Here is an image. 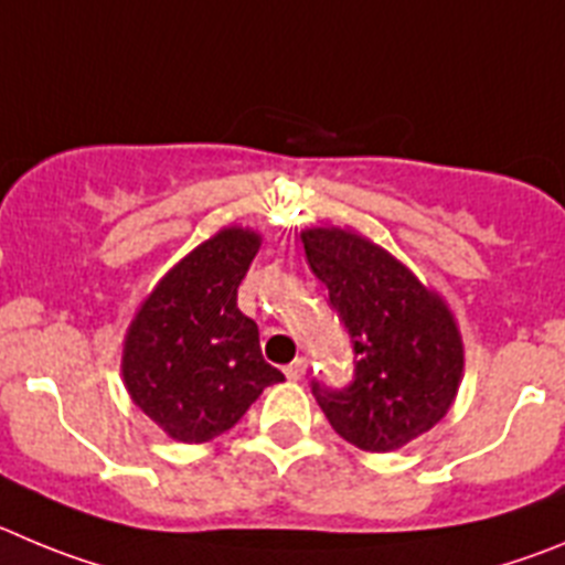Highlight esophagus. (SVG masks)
<instances>
[{"mask_svg": "<svg viewBox=\"0 0 565 565\" xmlns=\"http://www.w3.org/2000/svg\"><path fill=\"white\" fill-rule=\"evenodd\" d=\"M284 374H287V380H301L303 374H307V358H295L292 363L284 369Z\"/></svg>", "mask_w": 565, "mask_h": 565, "instance_id": "1", "label": "esophagus"}]
</instances>
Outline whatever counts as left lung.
I'll return each mask as SVG.
<instances>
[{"label": "left lung", "mask_w": 565, "mask_h": 565, "mask_svg": "<svg viewBox=\"0 0 565 565\" xmlns=\"http://www.w3.org/2000/svg\"><path fill=\"white\" fill-rule=\"evenodd\" d=\"M301 242L354 345L352 385L312 383L315 399L360 450H399L445 419L459 394V323L436 289L358 231L307 227Z\"/></svg>", "instance_id": "1"}]
</instances>
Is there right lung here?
<instances>
[{
  "mask_svg": "<svg viewBox=\"0 0 565 565\" xmlns=\"http://www.w3.org/2000/svg\"><path fill=\"white\" fill-rule=\"evenodd\" d=\"M258 247L253 227H222L157 281L126 329V391L174 441L202 445L225 434L284 380L262 358L256 320L236 307Z\"/></svg>",
  "mask_w": 565,
  "mask_h": 565,
  "instance_id": "add662e5",
  "label": "right lung"
}]
</instances>
